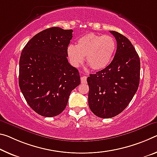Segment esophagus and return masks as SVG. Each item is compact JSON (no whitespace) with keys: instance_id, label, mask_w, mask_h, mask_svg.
Instances as JSON below:
<instances>
[{"instance_id":"obj_1","label":"esophagus","mask_w":157,"mask_h":157,"mask_svg":"<svg viewBox=\"0 0 157 157\" xmlns=\"http://www.w3.org/2000/svg\"><path fill=\"white\" fill-rule=\"evenodd\" d=\"M81 82L82 83H86V76L81 77Z\"/></svg>"}]
</instances>
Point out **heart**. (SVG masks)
I'll return each mask as SVG.
<instances>
[{
	"instance_id": "heart-1",
	"label": "heart",
	"mask_w": 157,
	"mask_h": 157,
	"mask_svg": "<svg viewBox=\"0 0 157 157\" xmlns=\"http://www.w3.org/2000/svg\"><path fill=\"white\" fill-rule=\"evenodd\" d=\"M116 47V41L113 36L88 33L78 40L76 46L69 45L67 53L70 62L74 67L80 66L85 56L86 63L92 69L100 71L110 65Z\"/></svg>"
}]
</instances>
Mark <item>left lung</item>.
<instances>
[{"label": "left lung", "mask_w": 157, "mask_h": 157, "mask_svg": "<svg viewBox=\"0 0 157 157\" xmlns=\"http://www.w3.org/2000/svg\"><path fill=\"white\" fill-rule=\"evenodd\" d=\"M117 40V51L108 67L87 78L90 110L101 118L121 113L130 103L140 82V58L129 40L110 31Z\"/></svg>", "instance_id": "1"}]
</instances>
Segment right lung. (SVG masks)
I'll return each instance as SVG.
<instances>
[{
    "label": "right lung",
    "instance_id": "right-lung-1",
    "mask_svg": "<svg viewBox=\"0 0 157 157\" xmlns=\"http://www.w3.org/2000/svg\"><path fill=\"white\" fill-rule=\"evenodd\" d=\"M73 31L47 29L34 36L21 52L19 87L29 105L41 116L61 114L71 91L80 84L78 70L67 59Z\"/></svg>",
    "mask_w": 157,
    "mask_h": 157
}]
</instances>
